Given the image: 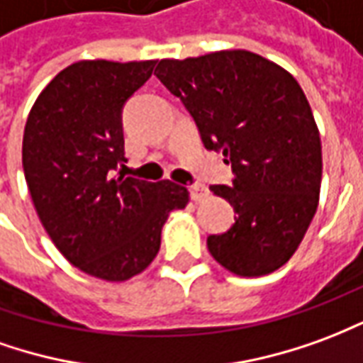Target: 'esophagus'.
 <instances>
[{"instance_id": "34e87169", "label": "esophagus", "mask_w": 363, "mask_h": 363, "mask_svg": "<svg viewBox=\"0 0 363 363\" xmlns=\"http://www.w3.org/2000/svg\"><path fill=\"white\" fill-rule=\"evenodd\" d=\"M189 194H191V199L195 203L203 201V199H207V195H209V189L201 184H195V186H189Z\"/></svg>"}]
</instances>
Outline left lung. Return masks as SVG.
<instances>
[{
  "instance_id": "obj_1",
  "label": "left lung",
  "mask_w": 363,
  "mask_h": 363,
  "mask_svg": "<svg viewBox=\"0 0 363 363\" xmlns=\"http://www.w3.org/2000/svg\"><path fill=\"white\" fill-rule=\"evenodd\" d=\"M154 74L235 172L233 186H211L236 213L227 233L207 238L211 256L242 277L279 269L317 213L323 177L320 135L297 79L248 50L164 58Z\"/></svg>"
}]
</instances>
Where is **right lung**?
<instances>
[{"label": "right lung", "mask_w": 363, "mask_h": 363, "mask_svg": "<svg viewBox=\"0 0 363 363\" xmlns=\"http://www.w3.org/2000/svg\"><path fill=\"white\" fill-rule=\"evenodd\" d=\"M154 64H70L40 91L25 125L23 169L43 227L72 266L105 281L145 272L169 213L189 201L169 179L115 174L125 162L123 105Z\"/></svg>", "instance_id": "obj_1"}]
</instances>
